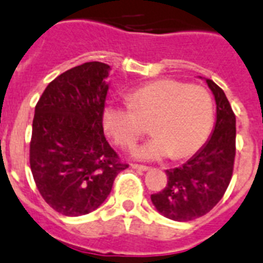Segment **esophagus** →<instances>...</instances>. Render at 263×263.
<instances>
[{"instance_id": "34e87169", "label": "esophagus", "mask_w": 263, "mask_h": 263, "mask_svg": "<svg viewBox=\"0 0 263 263\" xmlns=\"http://www.w3.org/2000/svg\"><path fill=\"white\" fill-rule=\"evenodd\" d=\"M132 167L136 170H138V172H146V170H149V166L137 165V163H132Z\"/></svg>"}]
</instances>
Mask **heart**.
Here are the masks:
<instances>
[{"mask_svg": "<svg viewBox=\"0 0 263 263\" xmlns=\"http://www.w3.org/2000/svg\"><path fill=\"white\" fill-rule=\"evenodd\" d=\"M127 105L105 106L102 122L111 140L132 149L149 125L154 138L136 150V158H186L205 143L213 125V101L199 85L157 80L127 94Z\"/></svg>", "mask_w": 263, "mask_h": 263, "instance_id": "b5f03b06", "label": "heart"}]
</instances>
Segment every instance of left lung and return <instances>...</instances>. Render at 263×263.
Masks as SVG:
<instances>
[{"mask_svg":"<svg viewBox=\"0 0 263 263\" xmlns=\"http://www.w3.org/2000/svg\"><path fill=\"white\" fill-rule=\"evenodd\" d=\"M217 104L214 132L208 142L179 167L166 170L167 185L152 194V202L166 218L186 222L205 215L225 194L235 158V116L221 87L206 80Z\"/></svg>","mask_w":263,"mask_h":263,"instance_id":"left-lung-1","label":"left lung"}]
</instances>
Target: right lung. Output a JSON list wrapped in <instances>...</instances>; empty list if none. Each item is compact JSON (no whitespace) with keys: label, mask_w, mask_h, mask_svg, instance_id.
<instances>
[{"label":"right lung","mask_w":263,"mask_h":263,"mask_svg":"<svg viewBox=\"0 0 263 263\" xmlns=\"http://www.w3.org/2000/svg\"><path fill=\"white\" fill-rule=\"evenodd\" d=\"M110 66L86 62L51 81L35 105L30 169L37 189L55 212H93L127 167L105 138L102 113Z\"/></svg>","instance_id":"obj_1"}]
</instances>
